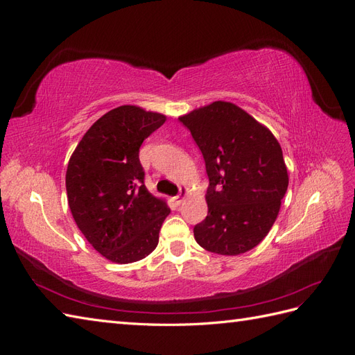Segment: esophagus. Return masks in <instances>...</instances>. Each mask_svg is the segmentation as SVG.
I'll list each match as a JSON object with an SVG mask.
<instances>
[{
    "mask_svg": "<svg viewBox=\"0 0 355 355\" xmlns=\"http://www.w3.org/2000/svg\"><path fill=\"white\" fill-rule=\"evenodd\" d=\"M188 194H189V191H188V188L187 187H184V188H180V192L179 194L175 197V200H176V202L178 204H180V202H184L185 201V198L188 197Z\"/></svg>",
    "mask_w": 355,
    "mask_h": 355,
    "instance_id": "34e87169",
    "label": "esophagus"
}]
</instances>
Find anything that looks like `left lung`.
<instances>
[{
	"label": "left lung",
	"mask_w": 355,
	"mask_h": 355,
	"mask_svg": "<svg viewBox=\"0 0 355 355\" xmlns=\"http://www.w3.org/2000/svg\"><path fill=\"white\" fill-rule=\"evenodd\" d=\"M206 161L207 216L196 241L207 252L237 256L272 228L287 191L282 146L270 128L231 102L216 101L180 115Z\"/></svg>",
	"instance_id": "1"
}]
</instances>
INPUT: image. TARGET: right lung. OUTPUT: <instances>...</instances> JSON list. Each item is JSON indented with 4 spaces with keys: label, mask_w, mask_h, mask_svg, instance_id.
I'll return each instance as SVG.
<instances>
[{
    "label": "right lung",
    "mask_w": 355,
    "mask_h": 355,
    "mask_svg": "<svg viewBox=\"0 0 355 355\" xmlns=\"http://www.w3.org/2000/svg\"><path fill=\"white\" fill-rule=\"evenodd\" d=\"M167 120L123 105L102 115L73 149L67 168L72 218L105 259L132 263L153 253L170 209L149 192L139 148Z\"/></svg>",
    "instance_id": "1"
}]
</instances>
